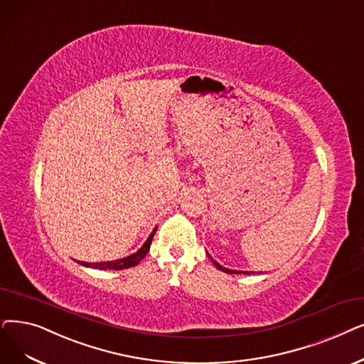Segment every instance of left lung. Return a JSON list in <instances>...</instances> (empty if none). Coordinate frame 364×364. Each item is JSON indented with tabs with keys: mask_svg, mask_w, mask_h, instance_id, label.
I'll use <instances>...</instances> for the list:
<instances>
[{
	"mask_svg": "<svg viewBox=\"0 0 364 364\" xmlns=\"http://www.w3.org/2000/svg\"><path fill=\"white\" fill-rule=\"evenodd\" d=\"M213 263L215 264V267H218L220 271H223V272H226V274H252V272H241V271H230V269H228V267H223V266H220L215 260H213Z\"/></svg>",
	"mask_w": 364,
	"mask_h": 364,
	"instance_id": "1",
	"label": "left lung"
}]
</instances>
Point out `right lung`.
Returning a JSON list of instances; mask_svg holds the SVG:
<instances>
[{"instance_id": "obj_1", "label": "right lung", "mask_w": 364, "mask_h": 364, "mask_svg": "<svg viewBox=\"0 0 364 364\" xmlns=\"http://www.w3.org/2000/svg\"><path fill=\"white\" fill-rule=\"evenodd\" d=\"M156 233V229L150 233V236L147 238V241L144 242V245L141 247L136 252L134 255L124 257V259H119L114 262H101V263H86V262H80L83 266H89V267H95V269H114V271H120V269H128V267H132L135 264H138L141 260L146 257V255L150 250L151 241H153V236Z\"/></svg>"}]
</instances>
